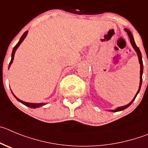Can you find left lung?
<instances>
[{"instance_id":"obj_1","label":"left lung","mask_w":148,"mask_h":148,"mask_svg":"<svg viewBox=\"0 0 148 148\" xmlns=\"http://www.w3.org/2000/svg\"><path fill=\"white\" fill-rule=\"evenodd\" d=\"M125 31L127 33V34H128L129 38H130V43H131V45H132V46H133V48L134 49V50L136 51L137 55H138V58H139V63H140V82H139V90H138V91H137L136 94V96L134 97V99H133V100L131 101V102H130L129 104L126 105V106H121V107L117 108L115 109V110H111V111H113V112H117V111H120V110H125V109L127 108H128L129 106H130V105L132 104V102H134V99H136V97L137 94H139V90H140V88H141V86H142V74H143V62H142V54H141V51H140V50H139V48H138V46L136 45V42H135V41H134V37H133L132 33L130 32V30H128L127 29H125Z\"/></svg>"}]
</instances>
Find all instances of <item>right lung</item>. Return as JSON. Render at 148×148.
<instances>
[{
    "instance_id": "right-lung-1",
    "label": "right lung",
    "mask_w": 148,
    "mask_h": 148,
    "mask_svg": "<svg viewBox=\"0 0 148 148\" xmlns=\"http://www.w3.org/2000/svg\"><path fill=\"white\" fill-rule=\"evenodd\" d=\"M27 34H28V31L25 32L23 33V35L21 36V39H20L19 42H18V43L16 44V46H14V48H13L12 53V59H11V61H10V62H9V67H10V66H11V64H12V62H13V60H14V53H15L16 50H17V49H18V48L19 47V46H20V45H21V42H23V40L25 39V38H26V35H27ZM12 94H13V95H14V97H15L16 99H17V100H18L20 102H21V103H22V104H23V105H25V106H28V107H29V108H36L41 107V106H44V105H46V104H44V103H30V102H23V101H22V100H21V99H18V97H16L15 95H14V94H13V93H12Z\"/></svg>"
}]
</instances>
